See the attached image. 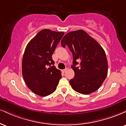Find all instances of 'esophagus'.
I'll use <instances>...</instances> for the list:
<instances>
[{"label":"esophagus","instance_id":"1","mask_svg":"<svg viewBox=\"0 0 126 126\" xmlns=\"http://www.w3.org/2000/svg\"><path fill=\"white\" fill-rule=\"evenodd\" d=\"M67 69H64V70H62V72L63 73H65L66 72V70H67Z\"/></svg>","mask_w":126,"mask_h":126}]
</instances>
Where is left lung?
Wrapping results in <instances>:
<instances>
[{"label": "left lung", "instance_id": "left-lung-1", "mask_svg": "<svg viewBox=\"0 0 126 126\" xmlns=\"http://www.w3.org/2000/svg\"><path fill=\"white\" fill-rule=\"evenodd\" d=\"M62 47H69L73 62L75 76L69 82L72 89L83 94L98 89L106 78L108 63L105 51L99 43L83 30L67 33L62 39ZM80 60V66L76 67Z\"/></svg>", "mask_w": 126, "mask_h": 126}]
</instances>
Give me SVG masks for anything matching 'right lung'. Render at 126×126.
Wrapping results in <instances>:
<instances>
[{
	"instance_id": "obj_1",
	"label": "right lung",
	"mask_w": 126,
	"mask_h": 126,
	"mask_svg": "<svg viewBox=\"0 0 126 126\" xmlns=\"http://www.w3.org/2000/svg\"><path fill=\"white\" fill-rule=\"evenodd\" d=\"M43 29L29 42L22 60V75L29 89L45 97L53 93L62 78L61 72L54 66L52 54L64 35Z\"/></svg>"
}]
</instances>
